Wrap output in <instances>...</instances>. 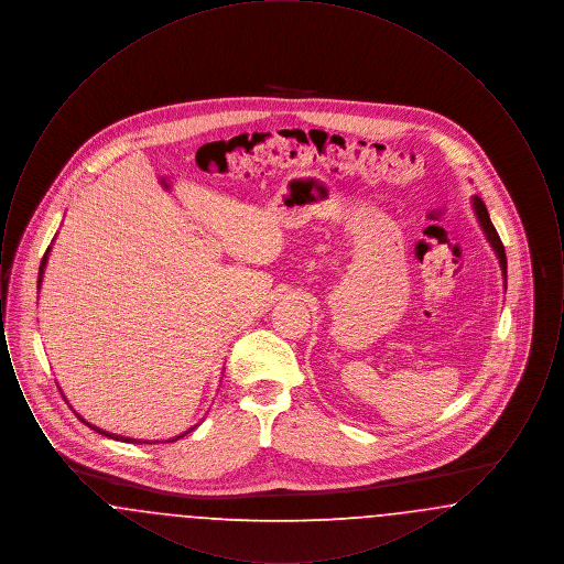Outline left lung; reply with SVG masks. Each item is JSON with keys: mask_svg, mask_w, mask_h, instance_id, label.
I'll return each instance as SVG.
<instances>
[{"mask_svg": "<svg viewBox=\"0 0 564 564\" xmlns=\"http://www.w3.org/2000/svg\"><path fill=\"white\" fill-rule=\"evenodd\" d=\"M471 209H474V214L478 217V224H480V228H482L486 241L490 242V247H492V251H495V256H497V260H499L501 274H503V285H506V290H508V258H506V247H503V242L499 239V235H497V230H495V226H492V221H490V217H488L486 205H484L480 196H471Z\"/></svg>", "mask_w": 564, "mask_h": 564, "instance_id": "left-lung-1", "label": "left lung"}]
</instances>
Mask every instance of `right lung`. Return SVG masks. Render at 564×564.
I'll use <instances>...</instances> for the list:
<instances>
[{
    "instance_id": "add662e5",
    "label": "right lung",
    "mask_w": 564,
    "mask_h": 564,
    "mask_svg": "<svg viewBox=\"0 0 564 564\" xmlns=\"http://www.w3.org/2000/svg\"><path fill=\"white\" fill-rule=\"evenodd\" d=\"M48 256H51V247L46 249V253H44V258H42V264H40V272H37V292H40V288H42V279H44V270H46V264H48ZM63 400L67 402V398L63 395ZM69 403V402H67ZM72 408V405H69ZM76 412V410H74ZM76 416L80 419L84 425H88L90 430L97 431V433H101V435H106V437H111V440H120V442H129V444H141V442H145V440H134V437H124V435H118V433H109V431L99 430V427H95V425H90L86 419H82L80 414L76 412ZM198 427V425H194V427H189L188 431H184V433H180V435H175V437H169L166 442H175V440H180V437H184V435H188L189 431H194ZM148 444V442H145Z\"/></svg>"
}]
</instances>
